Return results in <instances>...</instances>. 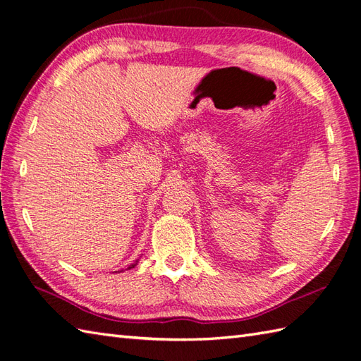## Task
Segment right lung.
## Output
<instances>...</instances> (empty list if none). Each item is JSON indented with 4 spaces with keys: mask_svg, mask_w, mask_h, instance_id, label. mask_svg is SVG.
<instances>
[{
    "mask_svg": "<svg viewBox=\"0 0 361 361\" xmlns=\"http://www.w3.org/2000/svg\"><path fill=\"white\" fill-rule=\"evenodd\" d=\"M137 264H138V259H137V261H135V262H134V264H131V265H129V267H128V269H126V270H131V269H134V267H135V265H137ZM120 271H123V270H120Z\"/></svg>",
    "mask_w": 361,
    "mask_h": 361,
    "instance_id": "obj_1",
    "label": "right lung"
}]
</instances>
